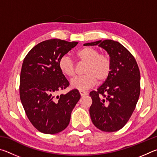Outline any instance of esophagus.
<instances>
[{
    "mask_svg": "<svg viewBox=\"0 0 157 157\" xmlns=\"http://www.w3.org/2000/svg\"><path fill=\"white\" fill-rule=\"evenodd\" d=\"M79 94H80L81 96H84V95H86L88 94L86 91H79Z\"/></svg>",
    "mask_w": 157,
    "mask_h": 157,
    "instance_id": "obj_1",
    "label": "esophagus"
}]
</instances>
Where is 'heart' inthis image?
Instances as JSON below:
<instances>
[{"mask_svg":"<svg viewBox=\"0 0 157 157\" xmlns=\"http://www.w3.org/2000/svg\"><path fill=\"white\" fill-rule=\"evenodd\" d=\"M76 57L81 62H86L82 76H77L71 80V86L79 91H84L91 88L99 82L108 78L111 69V61L107 55L100 54L98 49L93 47H84L76 52ZM62 74L72 77L75 73V65L74 61L67 55L60 57L58 62Z\"/></svg>","mask_w":157,"mask_h":157,"instance_id":"1","label":"heart"}]
</instances>
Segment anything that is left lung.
<instances>
[{"label": "left lung", "instance_id": "1", "mask_svg": "<svg viewBox=\"0 0 157 157\" xmlns=\"http://www.w3.org/2000/svg\"><path fill=\"white\" fill-rule=\"evenodd\" d=\"M102 48L109 55L111 69L103 84L89 95V109L94 125L113 132L125 125L134 112L140 95V71L136 59L125 47L110 39L84 44Z\"/></svg>", "mask_w": 157, "mask_h": 157}]
</instances>
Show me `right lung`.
Returning <instances> with one entry per match:
<instances>
[{
	"mask_svg": "<svg viewBox=\"0 0 157 157\" xmlns=\"http://www.w3.org/2000/svg\"><path fill=\"white\" fill-rule=\"evenodd\" d=\"M78 44L57 39L42 41L33 47L23 60L20 75L21 101L30 123L44 134H54L66 129L80 98L77 89L57 95L69 86L58 62Z\"/></svg>",
	"mask_w": 157,
	"mask_h": 157,
	"instance_id": "add662e5",
	"label": "right lung"
}]
</instances>
